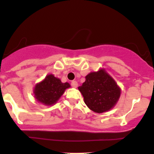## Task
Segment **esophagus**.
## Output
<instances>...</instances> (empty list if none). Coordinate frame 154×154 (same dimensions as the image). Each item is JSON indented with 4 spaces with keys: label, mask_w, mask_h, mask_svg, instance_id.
Instances as JSON below:
<instances>
[{
    "label": "esophagus",
    "mask_w": 154,
    "mask_h": 154,
    "mask_svg": "<svg viewBox=\"0 0 154 154\" xmlns=\"http://www.w3.org/2000/svg\"><path fill=\"white\" fill-rule=\"evenodd\" d=\"M71 85H72V88H76L78 87V82H76V81H72V82H71Z\"/></svg>",
    "instance_id": "34e87169"
}]
</instances>
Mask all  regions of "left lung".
<instances>
[{"mask_svg": "<svg viewBox=\"0 0 154 154\" xmlns=\"http://www.w3.org/2000/svg\"><path fill=\"white\" fill-rule=\"evenodd\" d=\"M85 79L79 90L87 106L96 113H103L113 109L121 93L115 79L104 69L90 72Z\"/></svg>", "mask_w": 154, "mask_h": 154, "instance_id": "1", "label": "left lung"}]
</instances>
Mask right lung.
I'll return each instance as SVG.
<instances>
[{
	"label": "right lung",
	"mask_w": 154,
	"mask_h": 154,
	"mask_svg": "<svg viewBox=\"0 0 154 154\" xmlns=\"http://www.w3.org/2000/svg\"><path fill=\"white\" fill-rule=\"evenodd\" d=\"M70 88L68 82H63L53 74H48L33 88L34 98L45 106H53L60 98L66 89Z\"/></svg>",
	"instance_id": "right-lung-1"
}]
</instances>
